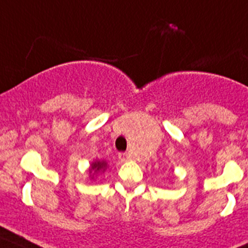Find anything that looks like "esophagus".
Returning a JSON list of instances; mask_svg holds the SVG:
<instances>
[{"mask_svg": "<svg viewBox=\"0 0 248 248\" xmlns=\"http://www.w3.org/2000/svg\"><path fill=\"white\" fill-rule=\"evenodd\" d=\"M119 158L122 160V162H124V160L129 159V155L128 153H124V152H122V153H119Z\"/></svg>", "mask_w": 248, "mask_h": 248, "instance_id": "1", "label": "esophagus"}]
</instances>
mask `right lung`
I'll use <instances>...</instances> for the list:
<instances>
[{
    "label": "right lung",
    "instance_id": "add662e5",
    "mask_svg": "<svg viewBox=\"0 0 248 248\" xmlns=\"http://www.w3.org/2000/svg\"><path fill=\"white\" fill-rule=\"evenodd\" d=\"M106 163L105 162H95L91 164V169H90V173H93V171H97V170H101V169H105L106 168Z\"/></svg>",
    "mask_w": 248,
    "mask_h": 248
}]
</instances>
